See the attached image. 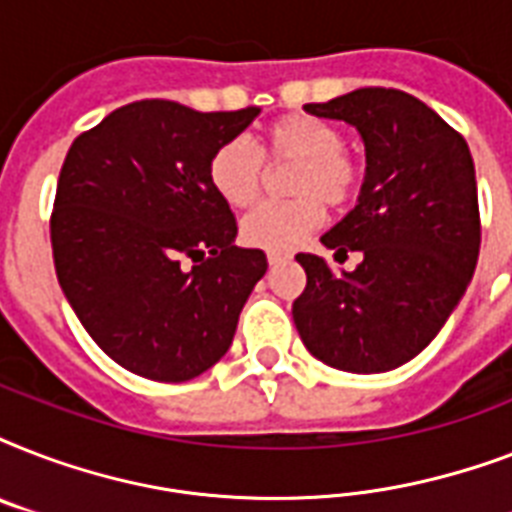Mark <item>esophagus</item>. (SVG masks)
<instances>
[{
  "label": "esophagus",
  "instance_id": "obj_1",
  "mask_svg": "<svg viewBox=\"0 0 512 512\" xmlns=\"http://www.w3.org/2000/svg\"><path fill=\"white\" fill-rule=\"evenodd\" d=\"M289 257H292L289 252H281V249H268V263H271V265L287 263Z\"/></svg>",
  "mask_w": 512,
  "mask_h": 512
}]
</instances>
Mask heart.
Masks as SVG:
<instances>
[{
    "label": "heart",
    "mask_w": 512,
    "mask_h": 512,
    "mask_svg": "<svg viewBox=\"0 0 512 512\" xmlns=\"http://www.w3.org/2000/svg\"><path fill=\"white\" fill-rule=\"evenodd\" d=\"M263 162L292 164L287 191L295 196L263 204L241 223L252 247L292 249L324 223V204L345 209L358 199L366 177L364 159L342 143L335 124L308 114H287L257 138V154L241 140H228L209 156L207 180L233 209L252 207L263 191Z\"/></svg>",
    "instance_id": "1"
}]
</instances>
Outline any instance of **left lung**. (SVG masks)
Segmentation results:
<instances>
[{
    "instance_id": "obj_1",
    "label": "left lung",
    "mask_w": 512,
    "mask_h": 512,
    "mask_svg": "<svg viewBox=\"0 0 512 512\" xmlns=\"http://www.w3.org/2000/svg\"><path fill=\"white\" fill-rule=\"evenodd\" d=\"M308 114L353 124L366 146L356 209L321 236L350 273L300 252L303 295L292 319L305 348L340 372H388L444 327L481 247L476 170L460 132L409 92L361 87Z\"/></svg>"
}]
</instances>
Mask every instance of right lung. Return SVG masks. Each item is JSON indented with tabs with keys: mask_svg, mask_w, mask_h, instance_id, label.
<instances>
[{
	"mask_svg": "<svg viewBox=\"0 0 512 512\" xmlns=\"http://www.w3.org/2000/svg\"><path fill=\"white\" fill-rule=\"evenodd\" d=\"M257 114L135 100L68 148L50 215L55 273L87 335L127 372L185 382L231 348L268 260L233 244L239 225L207 164Z\"/></svg>",
	"mask_w": 512,
	"mask_h": 512,
	"instance_id": "add662e5",
	"label": "right lung"
}]
</instances>
